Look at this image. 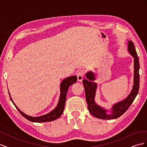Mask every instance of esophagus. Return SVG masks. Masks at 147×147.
I'll use <instances>...</instances> for the list:
<instances>
[{"label":"esophagus","instance_id":"1","mask_svg":"<svg viewBox=\"0 0 147 147\" xmlns=\"http://www.w3.org/2000/svg\"><path fill=\"white\" fill-rule=\"evenodd\" d=\"M84 75V70H80L78 71V72L77 74V80L79 82H82L83 79Z\"/></svg>","mask_w":147,"mask_h":147}]
</instances>
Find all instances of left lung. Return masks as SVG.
Masks as SVG:
<instances>
[{
  "instance_id": "8db88e82",
  "label": "left lung",
  "mask_w": 147,
  "mask_h": 147,
  "mask_svg": "<svg viewBox=\"0 0 147 147\" xmlns=\"http://www.w3.org/2000/svg\"><path fill=\"white\" fill-rule=\"evenodd\" d=\"M128 50L131 55L134 57V85L131 94L124 100L118 102V104L113 106L111 114H107V110H104L94 102V97L97 84L92 81L95 80L94 74L91 72L86 74L87 79H84L83 84L84 88L86 94V99L88 104L89 112L93 116L100 119H116L125 113L129 107L131 106L133 101L134 100L139 90V61L137 56L134 43L132 41L128 42Z\"/></svg>"
}]
</instances>
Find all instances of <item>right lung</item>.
Here are the masks:
<instances>
[{
	"instance_id": "obj_1",
	"label": "right lung",
	"mask_w": 147,
	"mask_h": 147,
	"mask_svg": "<svg viewBox=\"0 0 147 147\" xmlns=\"http://www.w3.org/2000/svg\"><path fill=\"white\" fill-rule=\"evenodd\" d=\"M77 77L76 76L69 77L68 78H65L64 80L61 82V96L59 97V103L57 104L56 108L53 110V111H51V112L45 115H42L41 117H32L24 114L16 107V106L14 104V102H13L11 97L10 99L13 104L15 105V106L18 109V110L20 113L22 115V116H23L25 118L29 120V121H32V122H37V123H43V122L54 121V120L60 117L62 113H63L64 109L67 93L68 89L71 85H72V84H73L75 82H77Z\"/></svg>"
}]
</instances>
